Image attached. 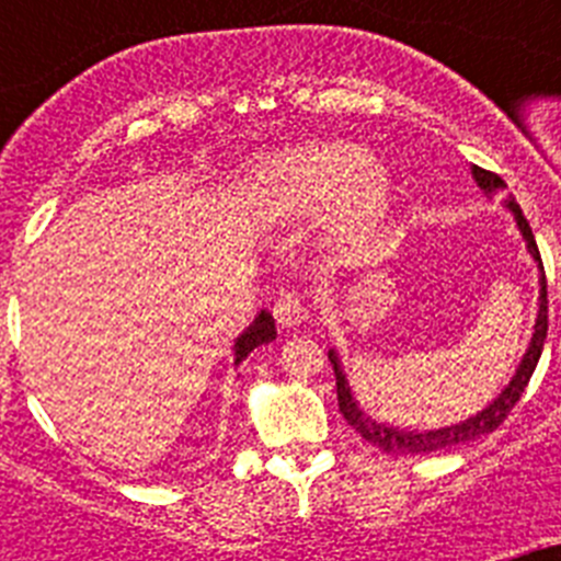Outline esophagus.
<instances>
[{"label": "esophagus", "instance_id": "1", "mask_svg": "<svg viewBox=\"0 0 561 561\" xmlns=\"http://www.w3.org/2000/svg\"><path fill=\"white\" fill-rule=\"evenodd\" d=\"M304 300H300V295H295V291H280L275 306H272V314H275L280 329H295V325L304 320Z\"/></svg>", "mask_w": 561, "mask_h": 561}]
</instances>
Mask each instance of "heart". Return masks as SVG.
Wrapping results in <instances>:
<instances>
[{"mask_svg": "<svg viewBox=\"0 0 561 561\" xmlns=\"http://www.w3.org/2000/svg\"><path fill=\"white\" fill-rule=\"evenodd\" d=\"M252 210L266 221L311 219L331 207L325 244L348 250L385 221L393 199L388 168L348 140H317L270 153L244 180Z\"/></svg>", "mask_w": 561, "mask_h": 561, "instance_id": "1", "label": "heart"}]
</instances>
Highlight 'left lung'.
Wrapping results in <instances>:
<instances>
[{
    "label": "left lung",
    "instance_id": "left-lung-1",
    "mask_svg": "<svg viewBox=\"0 0 561 561\" xmlns=\"http://www.w3.org/2000/svg\"><path fill=\"white\" fill-rule=\"evenodd\" d=\"M472 176L478 182V187L483 193H497L505 191V182L500 180L497 173L492 171H483V168L472 165ZM508 207V213L514 216L517 221V230L525 241V250L528 255L537 261V270H539V309H537V320H534V334L531 342H528V348H525L523 359H519L517 370H514L512 381L505 385L503 390L497 393V399H492L485 404L480 413L469 415V419L458 421V424H449V427H438V430H401L393 427V424H385V421H376L374 415H368L365 410L359 408V401H356L354 390L348 385V376L342 370V362L340 354L334 348L329 351V359L334 365V376H336V401H340V413L342 419L348 421L351 427L362 435V438L379 447L381 453H393V455H421V453H435V449H447L455 447V444H466V440H474L480 435H489L508 419V413L514 410V404L519 401L523 396L525 385L531 381L534 368H537L539 356H542V345H545V336H548V289H545V270H542V257H539L537 250V241H534V232L525 221L523 210L519 205L514 202V196L503 202Z\"/></svg>",
    "mask_w": 561,
    "mask_h": 561
}]
</instances>
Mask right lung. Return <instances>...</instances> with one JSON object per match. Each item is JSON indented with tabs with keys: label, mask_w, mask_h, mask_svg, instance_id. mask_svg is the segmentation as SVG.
Segmentation results:
<instances>
[{
	"label": "right lung",
	"mask_w": 561,
	"mask_h": 561,
	"mask_svg": "<svg viewBox=\"0 0 561 561\" xmlns=\"http://www.w3.org/2000/svg\"><path fill=\"white\" fill-rule=\"evenodd\" d=\"M275 336H277L275 320H272L270 311L261 309L255 314V320H252V323L247 325L241 334H238L236 345H232V356H236V359H232V365H241V362H244L252 351L261 348V345H266V342H272Z\"/></svg>",
	"instance_id": "obj_1"
}]
</instances>
